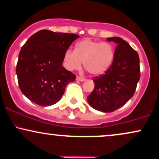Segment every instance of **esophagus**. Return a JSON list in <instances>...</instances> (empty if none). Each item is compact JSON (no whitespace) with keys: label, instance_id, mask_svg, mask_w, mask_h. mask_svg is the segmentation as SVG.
<instances>
[{"label":"esophagus","instance_id":"1","mask_svg":"<svg viewBox=\"0 0 159 159\" xmlns=\"http://www.w3.org/2000/svg\"><path fill=\"white\" fill-rule=\"evenodd\" d=\"M76 80H77V81H84L85 78L79 77V76H77V77H76Z\"/></svg>","mask_w":159,"mask_h":159}]
</instances>
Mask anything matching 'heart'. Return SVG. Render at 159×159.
<instances>
[{
    "mask_svg": "<svg viewBox=\"0 0 159 159\" xmlns=\"http://www.w3.org/2000/svg\"><path fill=\"white\" fill-rule=\"evenodd\" d=\"M114 49L108 43H102L86 39L78 42L75 50L68 49L63 55L64 66L68 70L84 66L93 75L105 73L114 60Z\"/></svg>",
    "mask_w": 159,
    "mask_h": 159,
    "instance_id": "obj_1",
    "label": "heart"
}]
</instances>
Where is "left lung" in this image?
Returning a JSON list of instances; mask_svg holds the SVG:
<instances>
[{"mask_svg":"<svg viewBox=\"0 0 159 159\" xmlns=\"http://www.w3.org/2000/svg\"><path fill=\"white\" fill-rule=\"evenodd\" d=\"M117 47L111 66L93 80L95 87L87 97L93 108L110 113L123 106L132 97L140 79V59L138 53L122 38H107Z\"/></svg>","mask_w":159,"mask_h":159,"instance_id":"8db88e82","label":"left lung"}]
</instances>
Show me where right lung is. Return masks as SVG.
I'll return each instance as SVG.
<instances>
[{
	"label": "right lung",
	"mask_w": 159,
	"mask_h": 159,
	"mask_svg": "<svg viewBox=\"0 0 159 159\" xmlns=\"http://www.w3.org/2000/svg\"><path fill=\"white\" fill-rule=\"evenodd\" d=\"M79 36L48 30L36 32L20 51L16 66L20 90L33 102L51 106L59 102L75 75L63 66V55Z\"/></svg>",
	"instance_id": "add662e5"
}]
</instances>
